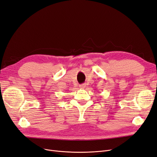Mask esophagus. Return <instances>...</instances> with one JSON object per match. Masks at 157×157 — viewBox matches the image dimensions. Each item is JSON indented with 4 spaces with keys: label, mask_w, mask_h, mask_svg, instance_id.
Segmentation results:
<instances>
[{
    "label": "esophagus",
    "mask_w": 157,
    "mask_h": 157,
    "mask_svg": "<svg viewBox=\"0 0 157 157\" xmlns=\"http://www.w3.org/2000/svg\"><path fill=\"white\" fill-rule=\"evenodd\" d=\"M85 86H86L85 84H82V85H79V88L82 89H83L85 88Z\"/></svg>",
    "instance_id": "1"
}]
</instances>
